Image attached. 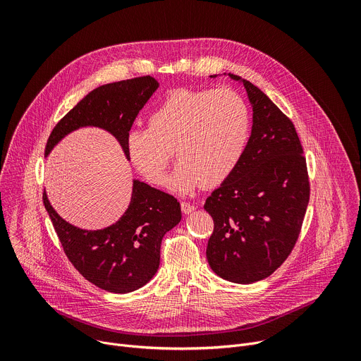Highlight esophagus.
<instances>
[{
	"mask_svg": "<svg viewBox=\"0 0 361 361\" xmlns=\"http://www.w3.org/2000/svg\"><path fill=\"white\" fill-rule=\"evenodd\" d=\"M195 209H197L195 204H191V202H188V201H181V210H183L184 214H190V213H192Z\"/></svg>",
	"mask_w": 361,
	"mask_h": 361,
	"instance_id": "obj_1",
	"label": "esophagus"
}]
</instances>
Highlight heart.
<instances>
[{
  "mask_svg": "<svg viewBox=\"0 0 361 361\" xmlns=\"http://www.w3.org/2000/svg\"><path fill=\"white\" fill-rule=\"evenodd\" d=\"M250 133V113L234 90L178 88L166 95L148 117V128L126 138L128 159L151 184L161 185L173 161L180 160L169 187L190 192L201 183L216 187L237 167Z\"/></svg>",
  "mask_w": 361,
  "mask_h": 361,
  "instance_id": "obj_1",
  "label": "heart"
}]
</instances>
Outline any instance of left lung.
I'll return each instance as SVG.
<instances>
[{"label":"left lung","mask_w":361,"mask_h":361,"mask_svg":"<svg viewBox=\"0 0 361 361\" xmlns=\"http://www.w3.org/2000/svg\"><path fill=\"white\" fill-rule=\"evenodd\" d=\"M230 77L248 94L252 128L237 167L205 200L214 221L207 260L221 279L251 284L271 276L294 248L310 181L293 121L260 88Z\"/></svg>","instance_id":"left-lung-1"}]
</instances>
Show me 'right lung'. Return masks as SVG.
Instances as JSON below:
<instances>
[{"mask_svg": "<svg viewBox=\"0 0 361 361\" xmlns=\"http://www.w3.org/2000/svg\"><path fill=\"white\" fill-rule=\"evenodd\" d=\"M157 88L156 78L144 75L92 90L51 131L45 156L71 131L91 126L111 133L128 159L127 134ZM42 201L75 270L94 286L117 294L138 290L154 277L160 266L161 240L181 220L176 197L138 180L133 181L127 212L116 224L102 230H82L63 220L45 191Z\"/></svg>", "mask_w": 361, "mask_h": 361, "instance_id": "add662e5", "label": "right lung"}]
</instances>
